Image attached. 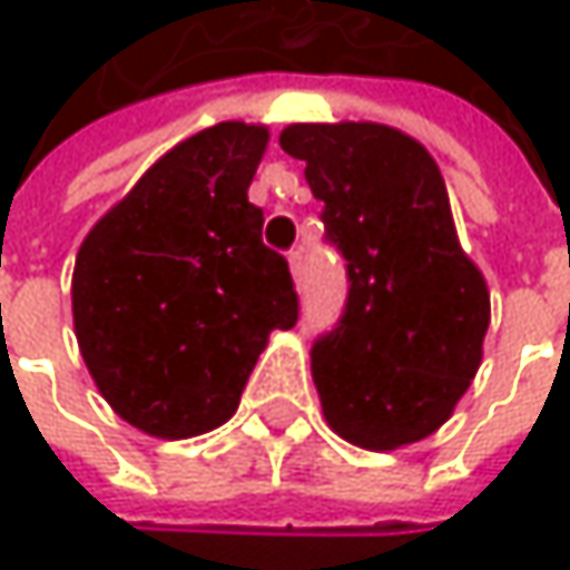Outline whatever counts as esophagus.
<instances>
[{"instance_id":"esophagus-1","label":"esophagus","mask_w":570,"mask_h":570,"mask_svg":"<svg viewBox=\"0 0 570 570\" xmlns=\"http://www.w3.org/2000/svg\"><path fill=\"white\" fill-rule=\"evenodd\" d=\"M286 261H289V274H293V281L299 284V281H303V271H306V267H303V250H293Z\"/></svg>"}]
</instances>
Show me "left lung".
Here are the masks:
<instances>
[{"mask_svg":"<svg viewBox=\"0 0 570 570\" xmlns=\"http://www.w3.org/2000/svg\"><path fill=\"white\" fill-rule=\"evenodd\" d=\"M281 148L306 165L350 274L340 326L309 353L323 419L370 452L412 445L452 419L492 320L442 171L412 135L376 121L286 125Z\"/></svg>","mask_w":570,"mask_h":570,"instance_id":"1","label":"left lung"}]
</instances>
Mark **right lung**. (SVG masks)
Segmentation results:
<instances>
[{"label": "right lung", "instance_id": "1", "mask_svg": "<svg viewBox=\"0 0 570 570\" xmlns=\"http://www.w3.org/2000/svg\"><path fill=\"white\" fill-rule=\"evenodd\" d=\"M271 128L220 121L161 155L85 234L71 323L105 402L155 439L224 425L274 330L296 323L286 261L247 187Z\"/></svg>", "mask_w": 570, "mask_h": 570}]
</instances>
